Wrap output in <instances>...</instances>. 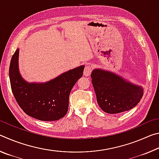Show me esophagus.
<instances>
[{"mask_svg": "<svg viewBox=\"0 0 159 159\" xmlns=\"http://www.w3.org/2000/svg\"><path fill=\"white\" fill-rule=\"evenodd\" d=\"M92 67H91L89 65H86L85 66V69H84V71H83V74L85 75V76H90L91 72H92Z\"/></svg>", "mask_w": 159, "mask_h": 159, "instance_id": "esophagus-1", "label": "esophagus"}]
</instances>
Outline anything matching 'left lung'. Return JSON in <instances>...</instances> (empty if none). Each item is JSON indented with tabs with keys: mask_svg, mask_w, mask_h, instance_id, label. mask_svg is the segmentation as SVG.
<instances>
[{
	"mask_svg": "<svg viewBox=\"0 0 159 159\" xmlns=\"http://www.w3.org/2000/svg\"><path fill=\"white\" fill-rule=\"evenodd\" d=\"M91 78L99 106L108 114H118L133 109L143 96L141 87L126 82L111 72L95 69Z\"/></svg>",
	"mask_w": 159,
	"mask_h": 159,
	"instance_id": "left-lung-1",
	"label": "left lung"
}]
</instances>
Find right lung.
<instances>
[{"mask_svg": "<svg viewBox=\"0 0 159 159\" xmlns=\"http://www.w3.org/2000/svg\"><path fill=\"white\" fill-rule=\"evenodd\" d=\"M19 49L10 61L9 76L12 92L21 109L26 114L43 121L57 120L66 115L70 92L83 76L84 66L65 72L50 81L28 83L18 71Z\"/></svg>", "mask_w": 159, "mask_h": 159, "instance_id": "1", "label": "right lung"}]
</instances>
